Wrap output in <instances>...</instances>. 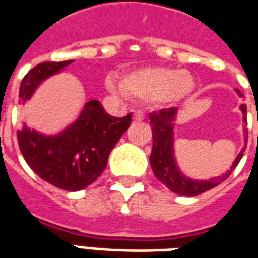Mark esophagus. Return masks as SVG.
I'll use <instances>...</instances> for the list:
<instances>
[{
  "label": "esophagus",
  "instance_id": "1",
  "mask_svg": "<svg viewBox=\"0 0 258 258\" xmlns=\"http://www.w3.org/2000/svg\"><path fill=\"white\" fill-rule=\"evenodd\" d=\"M133 118H134V121H142V120H144V114L141 112H134Z\"/></svg>",
  "mask_w": 258,
  "mask_h": 258
}]
</instances>
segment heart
Masks as SVG:
<instances>
[{
  "label": "heart",
  "instance_id": "heart-1",
  "mask_svg": "<svg viewBox=\"0 0 258 258\" xmlns=\"http://www.w3.org/2000/svg\"><path fill=\"white\" fill-rule=\"evenodd\" d=\"M107 88L123 96H133L141 101H182L195 90V80L188 73L181 70L164 68L140 69L131 72L118 84L114 77H109Z\"/></svg>",
  "mask_w": 258,
  "mask_h": 258
}]
</instances>
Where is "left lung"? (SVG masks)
Wrapping results in <instances>:
<instances>
[{
  "instance_id": "8db88e82",
  "label": "left lung",
  "mask_w": 258,
  "mask_h": 258,
  "mask_svg": "<svg viewBox=\"0 0 258 258\" xmlns=\"http://www.w3.org/2000/svg\"><path fill=\"white\" fill-rule=\"evenodd\" d=\"M236 92L239 94V96H242L239 90H236ZM240 110L243 113L244 149H246V144H247V138H246V135H247V130H246L247 107L246 105H240ZM175 116H177L175 107L162 109L159 112H152L149 114L152 137H153V146H152L149 162H151V167L153 170L155 177L163 185H166L171 192L184 195V196H196V195L203 194L206 190L213 189L214 186L221 184L222 181H225L239 164L240 159L243 156V151L239 153L231 168L225 174H222L221 177L203 179V181H196V179L185 177L177 166L175 157H174V120H175Z\"/></svg>"
}]
</instances>
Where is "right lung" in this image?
<instances>
[{
  "mask_svg": "<svg viewBox=\"0 0 258 258\" xmlns=\"http://www.w3.org/2000/svg\"><path fill=\"white\" fill-rule=\"evenodd\" d=\"M70 63L72 60L42 62L31 69L22 80L20 102L30 99L44 80ZM130 124L131 113L113 117L99 101H90L79 118L59 134H41L25 124L18 131V144L27 164L40 178L59 189L74 192L84 189L101 177L107 157Z\"/></svg>",
  "mask_w": 258,
  "mask_h": 258,
  "instance_id": "obj_1",
  "label": "right lung"
}]
</instances>
